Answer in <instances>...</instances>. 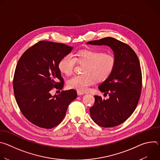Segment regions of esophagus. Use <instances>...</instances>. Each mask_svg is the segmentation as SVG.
Listing matches in <instances>:
<instances>
[{"label": "esophagus", "instance_id": "esophagus-1", "mask_svg": "<svg viewBox=\"0 0 160 160\" xmlns=\"http://www.w3.org/2000/svg\"><path fill=\"white\" fill-rule=\"evenodd\" d=\"M77 94H78V96H82V95H84L85 94H84L83 92H80V91H78V92H77Z\"/></svg>", "mask_w": 160, "mask_h": 160}]
</instances>
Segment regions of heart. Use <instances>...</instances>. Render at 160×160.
<instances>
[{"mask_svg": "<svg viewBox=\"0 0 160 160\" xmlns=\"http://www.w3.org/2000/svg\"><path fill=\"white\" fill-rule=\"evenodd\" d=\"M76 61L84 63L82 68L83 73L73 76L68 80L67 85L70 88L80 92H85L96 80H106L112 73L116 65V59L112 54L96 49H85L78 51L73 56L71 54L64 56L58 62V69L61 73L69 75L74 70Z\"/></svg>", "mask_w": 160, "mask_h": 160, "instance_id": "heart-1", "label": "heart"}]
</instances>
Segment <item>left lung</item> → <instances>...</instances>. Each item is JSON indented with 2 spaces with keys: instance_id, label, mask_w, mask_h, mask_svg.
<instances>
[{
  "instance_id": "1",
  "label": "left lung",
  "mask_w": 160,
  "mask_h": 160,
  "mask_svg": "<svg viewBox=\"0 0 160 160\" xmlns=\"http://www.w3.org/2000/svg\"><path fill=\"white\" fill-rule=\"evenodd\" d=\"M87 44L109 46L113 51L116 65L111 75L98 88L109 99L94 96L95 102L90 108V117L101 127H116L127 120L140 99L142 73L138 56L128 45L112 37L90 41Z\"/></svg>"
}]
</instances>
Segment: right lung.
<instances>
[{"label": "right lung", "instance_id": "add662e5", "mask_svg": "<svg viewBox=\"0 0 160 160\" xmlns=\"http://www.w3.org/2000/svg\"><path fill=\"white\" fill-rule=\"evenodd\" d=\"M73 47L64 43L40 41L19 58L13 79L16 102L25 117L33 124L52 128L64 119L68 106L77 97L73 89L52 96L53 88L62 89L64 79L58 62Z\"/></svg>", "mask_w": 160, "mask_h": 160}]
</instances>
